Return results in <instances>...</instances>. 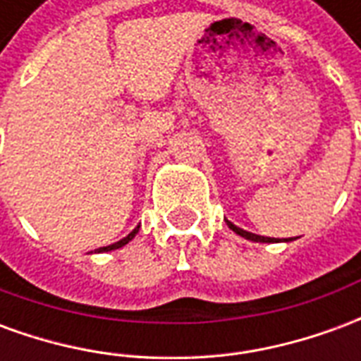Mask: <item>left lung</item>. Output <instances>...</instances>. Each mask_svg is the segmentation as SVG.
Masks as SVG:
<instances>
[{
	"label": "left lung",
	"instance_id": "1",
	"mask_svg": "<svg viewBox=\"0 0 361 361\" xmlns=\"http://www.w3.org/2000/svg\"><path fill=\"white\" fill-rule=\"evenodd\" d=\"M226 224L230 230H234L235 234L242 235V238H245V240H251V242H261V243H274L279 242L276 238H265V235H257V234H251V232H247V230H242V228H238L235 224H232L230 220H226ZM286 242H292V238L290 240H286Z\"/></svg>",
	"mask_w": 361,
	"mask_h": 361
}]
</instances>
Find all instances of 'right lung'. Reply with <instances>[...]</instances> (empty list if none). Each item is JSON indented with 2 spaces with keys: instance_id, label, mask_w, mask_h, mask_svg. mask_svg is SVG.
<instances>
[{
  "instance_id": "add662e5",
  "label": "right lung",
  "mask_w": 361,
  "mask_h": 361,
  "mask_svg": "<svg viewBox=\"0 0 361 361\" xmlns=\"http://www.w3.org/2000/svg\"><path fill=\"white\" fill-rule=\"evenodd\" d=\"M137 232H139V226L135 228L131 234H127L126 238H123V240H119V242L111 243V245H106V247H100V250H96V253H102V251H111V250H119V247H123L126 243H129V242H131V240H133Z\"/></svg>"
}]
</instances>
